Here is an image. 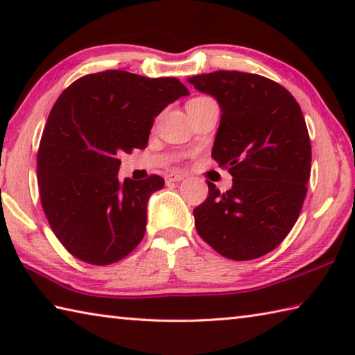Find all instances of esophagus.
Returning a JSON list of instances; mask_svg holds the SVG:
<instances>
[{"instance_id":"1","label":"esophagus","mask_w":355,"mask_h":355,"mask_svg":"<svg viewBox=\"0 0 355 355\" xmlns=\"http://www.w3.org/2000/svg\"><path fill=\"white\" fill-rule=\"evenodd\" d=\"M182 180H184V175H183V173H178V172H171V173H167V175H166V182L177 183V182H182Z\"/></svg>"}]
</instances>
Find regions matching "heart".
I'll use <instances>...</instances> for the list:
<instances>
[{
    "label": "heart",
    "instance_id": "heart-1",
    "mask_svg": "<svg viewBox=\"0 0 355 355\" xmlns=\"http://www.w3.org/2000/svg\"><path fill=\"white\" fill-rule=\"evenodd\" d=\"M199 98H205V97H199ZM196 100V98H194Z\"/></svg>",
    "mask_w": 355,
    "mask_h": 355
}]
</instances>
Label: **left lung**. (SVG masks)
<instances>
[{"label": "left lung", "mask_w": 355, "mask_h": 355, "mask_svg": "<svg viewBox=\"0 0 355 355\" xmlns=\"http://www.w3.org/2000/svg\"><path fill=\"white\" fill-rule=\"evenodd\" d=\"M218 100L222 116L211 156L233 177L222 192L208 182L196 228L222 257L245 261L284 241L302 209L311 171L307 125L296 98L269 78L213 71L188 78Z\"/></svg>", "instance_id": "obj_1"}]
</instances>
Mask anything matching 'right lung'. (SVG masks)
<instances>
[{"label":"right lung","mask_w":355,"mask_h":355,"mask_svg":"<svg viewBox=\"0 0 355 355\" xmlns=\"http://www.w3.org/2000/svg\"><path fill=\"white\" fill-rule=\"evenodd\" d=\"M188 94L177 78L106 70L59 95L40 139L37 182L48 224L78 260L105 266L142 241L148 197L164 180L120 182L119 155L146 148L155 117Z\"/></svg>","instance_id":"add662e5"}]
</instances>
